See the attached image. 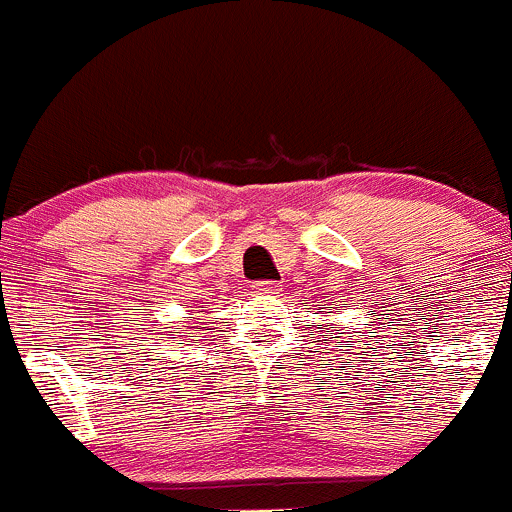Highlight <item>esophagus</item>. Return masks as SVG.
Returning <instances> with one entry per match:
<instances>
[{
	"label": "esophagus",
	"instance_id": "obj_1",
	"mask_svg": "<svg viewBox=\"0 0 512 512\" xmlns=\"http://www.w3.org/2000/svg\"><path fill=\"white\" fill-rule=\"evenodd\" d=\"M256 293H278L281 288H278L276 281H258L254 286Z\"/></svg>",
	"mask_w": 512,
	"mask_h": 512
}]
</instances>
